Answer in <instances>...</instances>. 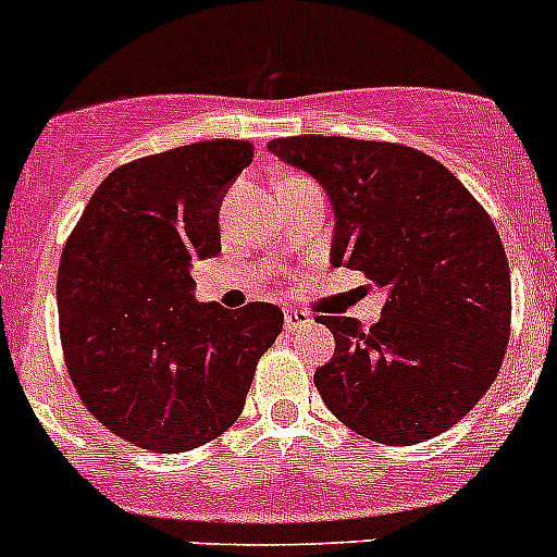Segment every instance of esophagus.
Here are the masks:
<instances>
[{
	"label": "esophagus",
	"mask_w": 557,
	"mask_h": 557,
	"mask_svg": "<svg viewBox=\"0 0 557 557\" xmlns=\"http://www.w3.org/2000/svg\"><path fill=\"white\" fill-rule=\"evenodd\" d=\"M310 323H312V318L307 315V312L285 310V329H288V332H296V329H305V326H310Z\"/></svg>",
	"instance_id": "obj_1"
}]
</instances>
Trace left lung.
Instances as JSON below:
<instances>
[{"label":"left lung","mask_w":557,"mask_h":557,"mask_svg":"<svg viewBox=\"0 0 557 557\" xmlns=\"http://www.w3.org/2000/svg\"><path fill=\"white\" fill-rule=\"evenodd\" d=\"M334 214L329 261L364 272L386 301L377 323L321 315L334 356L312 381L364 438L410 446L457 424L504 364L511 280L504 245L449 169L410 147L356 138H274Z\"/></svg>","instance_id":"left-lung-1"}]
</instances>
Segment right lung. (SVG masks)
I'll list each match as a JSON object with an SVG mask.
<instances>
[{
  "label": "right lung",
  "instance_id": "right-lung-1",
  "mask_svg": "<svg viewBox=\"0 0 557 557\" xmlns=\"http://www.w3.org/2000/svg\"><path fill=\"white\" fill-rule=\"evenodd\" d=\"M252 144L218 138L122 165L64 245L59 332L100 424L158 455L198 449L239 419L283 310L196 299V261L220 252V203Z\"/></svg>",
  "mask_w": 557,
  "mask_h": 557
}]
</instances>
